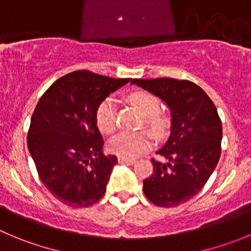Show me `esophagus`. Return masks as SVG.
I'll list each match as a JSON object with an SVG mask.
<instances>
[{
	"label": "esophagus",
	"mask_w": 251,
	"mask_h": 251,
	"mask_svg": "<svg viewBox=\"0 0 251 251\" xmlns=\"http://www.w3.org/2000/svg\"><path fill=\"white\" fill-rule=\"evenodd\" d=\"M118 161H119V163H121V165H133V163H135V160H131V158L120 157V156L118 157Z\"/></svg>",
	"instance_id": "obj_1"
}]
</instances>
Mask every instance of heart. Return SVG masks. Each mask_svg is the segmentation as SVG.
Segmentation results:
<instances>
[{
	"label": "heart",
	"mask_w": 251,
	"mask_h": 251,
	"mask_svg": "<svg viewBox=\"0 0 251 251\" xmlns=\"http://www.w3.org/2000/svg\"><path fill=\"white\" fill-rule=\"evenodd\" d=\"M131 104L144 116V121L156 137H162L167 133L170 121L166 116L158 112L160 102L153 95L145 91H136L128 97ZM97 124L100 131L104 133L114 132L118 126L116 106L111 98L105 99L98 106ZM152 135L149 131H136V132H120L115 135L109 141V150L120 157L133 158L146 152L152 146Z\"/></svg>",
	"instance_id": "b5f03b06"
}]
</instances>
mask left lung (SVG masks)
Masks as SVG:
<instances>
[{
  "instance_id": "8db88e82",
  "label": "left lung",
  "mask_w": 251,
  "mask_h": 251,
  "mask_svg": "<svg viewBox=\"0 0 251 251\" xmlns=\"http://www.w3.org/2000/svg\"><path fill=\"white\" fill-rule=\"evenodd\" d=\"M132 84L161 98L172 112V132L152 158L153 172L144 181V193L158 207H177L204 187L222 152V121L205 91L189 80L133 79Z\"/></svg>"
}]
</instances>
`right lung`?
I'll use <instances>...</instances> for the list:
<instances>
[{"instance_id": "right-lung-1", "label": "right lung", "mask_w": 251, "mask_h": 251, "mask_svg": "<svg viewBox=\"0 0 251 251\" xmlns=\"http://www.w3.org/2000/svg\"><path fill=\"white\" fill-rule=\"evenodd\" d=\"M130 80L76 70L55 80L39 99L30 119L28 150L42 183L63 204L86 208L105 194L118 158L102 153L97 110Z\"/></svg>"}]
</instances>
